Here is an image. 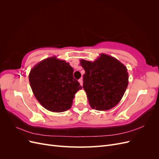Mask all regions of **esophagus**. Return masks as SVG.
I'll return each instance as SVG.
<instances>
[{
  "instance_id": "esophagus-1",
  "label": "esophagus",
  "mask_w": 159,
  "mask_h": 159,
  "mask_svg": "<svg viewBox=\"0 0 159 159\" xmlns=\"http://www.w3.org/2000/svg\"><path fill=\"white\" fill-rule=\"evenodd\" d=\"M78 81H79V82H80V85H81V86H82V85H83V80H82V79L81 78V79H80Z\"/></svg>"
}]
</instances>
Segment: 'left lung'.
<instances>
[{"label":"left lung","instance_id":"8db88e82","mask_svg":"<svg viewBox=\"0 0 159 159\" xmlns=\"http://www.w3.org/2000/svg\"><path fill=\"white\" fill-rule=\"evenodd\" d=\"M80 64L85 70L83 88L91 107L106 111L116 106L129 84L127 67L105 54H101L94 61L81 59Z\"/></svg>","mask_w":159,"mask_h":159}]
</instances>
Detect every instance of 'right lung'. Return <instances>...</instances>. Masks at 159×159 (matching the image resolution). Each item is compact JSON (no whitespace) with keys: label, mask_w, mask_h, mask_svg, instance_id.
Returning a JSON list of instances; mask_svg holds the SVG:
<instances>
[{"label":"right lung","mask_w":159,"mask_h":159,"mask_svg":"<svg viewBox=\"0 0 159 159\" xmlns=\"http://www.w3.org/2000/svg\"><path fill=\"white\" fill-rule=\"evenodd\" d=\"M73 73L74 68L70 64L56 56L36 64L28 78L38 102L52 112H64L70 109L75 94L82 89Z\"/></svg>","instance_id":"add662e5"}]
</instances>
